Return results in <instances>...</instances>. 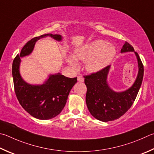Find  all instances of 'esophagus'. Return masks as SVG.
Instances as JSON below:
<instances>
[{
  "instance_id": "obj_1",
  "label": "esophagus",
  "mask_w": 154,
  "mask_h": 154,
  "mask_svg": "<svg viewBox=\"0 0 154 154\" xmlns=\"http://www.w3.org/2000/svg\"><path fill=\"white\" fill-rule=\"evenodd\" d=\"M77 81L79 82H84V79L81 76V75H78L77 76Z\"/></svg>"
}]
</instances>
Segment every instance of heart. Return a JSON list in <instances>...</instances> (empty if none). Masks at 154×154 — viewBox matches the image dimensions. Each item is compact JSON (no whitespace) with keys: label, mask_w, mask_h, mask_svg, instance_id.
Listing matches in <instances>:
<instances>
[{"label":"heart","mask_w":154,"mask_h":154,"mask_svg":"<svg viewBox=\"0 0 154 154\" xmlns=\"http://www.w3.org/2000/svg\"><path fill=\"white\" fill-rule=\"evenodd\" d=\"M116 54L114 45L102 40H96L75 50L73 57L68 56L69 65L77 70L79 65L77 61L85 63L86 71L91 73L99 72L110 64Z\"/></svg>","instance_id":"b5f03b06"}]
</instances>
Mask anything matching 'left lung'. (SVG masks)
<instances>
[{"instance_id":"1","label":"left lung","mask_w":154,"mask_h":154,"mask_svg":"<svg viewBox=\"0 0 154 154\" xmlns=\"http://www.w3.org/2000/svg\"><path fill=\"white\" fill-rule=\"evenodd\" d=\"M135 52L139 71L135 82L127 90L117 92L109 86L107 78L110 65L99 72L84 76L87 106L91 115L100 121L108 122L119 119L131 107L137 96L143 81V65L133 47L125 42L121 52Z\"/></svg>"}]
</instances>
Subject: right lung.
Here are the masks:
<instances>
[{"label": "right lung", "mask_w": 154, "mask_h": 154, "mask_svg": "<svg viewBox=\"0 0 154 154\" xmlns=\"http://www.w3.org/2000/svg\"><path fill=\"white\" fill-rule=\"evenodd\" d=\"M50 36L57 41L62 40L58 34L42 35L27 42L13 60L12 75L14 88L19 104L30 115L40 120L51 119L58 115L65 107L69 92L77 83V77L69 78L60 72L50 75L41 85H32L25 82L19 72L21 58L32 52L35 44L40 38Z\"/></svg>", "instance_id": "right-lung-1"}]
</instances>
